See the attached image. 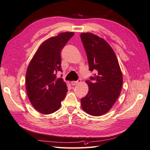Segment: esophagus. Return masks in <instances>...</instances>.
<instances>
[{
	"label": "esophagus",
	"instance_id": "34e87169",
	"mask_svg": "<svg viewBox=\"0 0 150 150\" xmlns=\"http://www.w3.org/2000/svg\"><path fill=\"white\" fill-rule=\"evenodd\" d=\"M81 82V80H78V81H72L70 82V84L72 85V86H76V85H78L79 83Z\"/></svg>",
	"mask_w": 150,
	"mask_h": 150
}]
</instances>
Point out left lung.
I'll use <instances>...</instances> for the list:
<instances>
[{
	"label": "left lung",
	"instance_id": "8db88e82",
	"mask_svg": "<svg viewBox=\"0 0 150 150\" xmlns=\"http://www.w3.org/2000/svg\"><path fill=\"white\" fill-rule=\"evenodd\" d=\"M80 37L89 70H97L91 81H86L89 91L81 98V106L88 114L100 116L106 114L119 97L122 73L114 50L104 39L90 33H81Z\"/></svg>",
	"mask_w": 150,
	"mask_h": 150
}]
</instances>
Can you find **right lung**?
Returning a JSON list of instances; mask_svg holds the SVG:
<instances>
[{"instance_id":"right-lung-1","label":"right lung","mask_w":150,"mask_h":150,"mask_svg":"<svg viewBox=\"0 0 150 150\" xmlns=\"http://www.w3.org/2000/svg\"><path fill=\"white\" fill-rule=\"evenodd\" d=\"M74 35L73 32L61 33L44 41L27 67L25 85L28 97L41 114L57 111L66 97L67 83L57 74L62 70L61 50Z\"/></svg>"}]
</instances>
